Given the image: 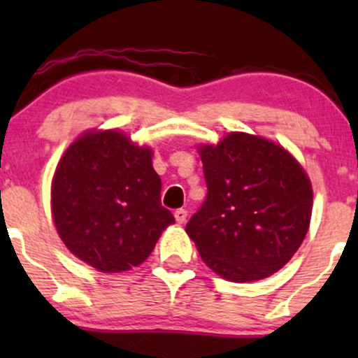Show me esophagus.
Segmentation results:
<instances>
[{
  "label": "esophagus",
  "instance_id": "1",
  "mask_svg": "<svg viewBox=\"0 0 358 358\" xmlns=\"http://www.w3.org/2000/svg\"><path fill=\"white\" fill-rule=\"evenodd\" d=\"M175 220L178 223H185L187 222V209H176Z\"/></svg>",
  "mask_w": 358,
  "mask_h": 358
}]
</instances>
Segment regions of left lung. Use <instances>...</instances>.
<instances>
[{
	"label": "left lung",
	"instance_id": "8db88e82",
	"mask_svg": "<svg viewBox=\"0 0 358 358\" xmlns=\"http://www.w3.org/2000/svg\"><path fill=\"white\" fill-rule=\"evenodd\" d=\"M199 152L208 196L185 230L202 262L232 282L275 273L308 230V176L282 147L246 133Z\"/></svg>",
	"mask_w": 358,
	"mask_h": 358
}]
</instances>
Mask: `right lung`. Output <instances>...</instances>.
<instances>
[{"mask_svg":"<svg viewBox=\"0 0 358 358\" xmlns=\"http://www.w3.org/2000/svg\"><path fill=\"white\" fill-rule=\"evenodd\" d=\"M52 211L69 251L109 273L145 262L175 222L161 204L152 150L114 129L86 133L66 150L53 176Z\"/></svg>","mask_w":358,"mask_h":358,"instance_id":"add662e5","label":"right lung"}]
</instances>
